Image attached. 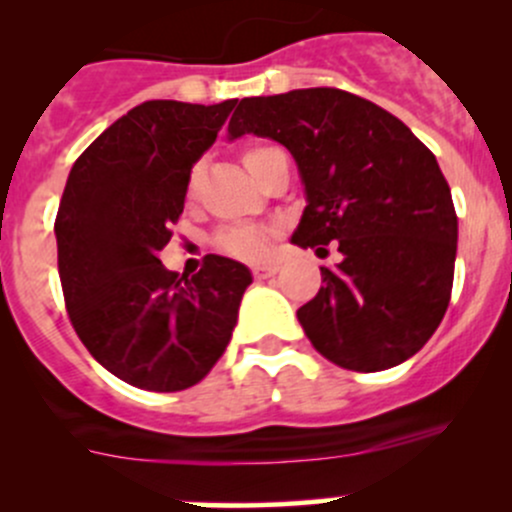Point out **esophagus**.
<instances>
[{
	"instance_id": "1",
	"label": "esophagus",
	"mask_w": 512,
	"mask_h": 512,
	"mask_svg": "<svg viewBox=\"0 0 512 512\" xmlns=\"http://www.w3.org/2000/svg\"><path fill=\"white\" fill-rule=\"evenodd\" d=\"M252 275H255V280H270L272 275H277V265H255Z\"/></svg>"
}]
</instances>
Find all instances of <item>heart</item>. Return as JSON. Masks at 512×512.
Here are the masks:
<instances>
[{
  "mask_svg": "<svg viewBox=\"0 0 512 512\" xmlns=\"http://www.w3.org/2000/svg\"><path fill=\"white\" fill-rule=\"evenodd\" d=\"M272 148L265 146H247L242 151V163L245 168L255 175L257 165L260 160L270 153ZM200 178V168L195 165L188 175V188L193 190L198 185ZM272 227L270 225H255V223H240V225H227L223 230L215 235V247L227 257H235V260H245V262H255L265 255L267 245H270V237H272Z\"/></svg>",
  "mask_w": 512,
  "mask_h": 512,
  "instance_id": "heart-1",
  "label": "heart"
}]
</instances>
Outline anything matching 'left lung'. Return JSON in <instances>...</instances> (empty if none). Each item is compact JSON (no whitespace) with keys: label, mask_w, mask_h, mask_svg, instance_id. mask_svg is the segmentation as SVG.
<instances>
[{"label":"left lung","mask_w":512,"mask_h":512,"mask_svg":"<svg viewBox=\"0 0 512 512\" xmlns=\"http://www.w3.org/2000/svg\"><path fill=\"white\" fill-rule=\"evenodd\" d=\"M255 133L292 153L307 208L299 247L337 242L317 297L297 309L312 347L342 369L411 359L451 302L458 218L436 156L409 126L342 89H297L237 103L230 141Z\"/></svg>","instance_id":"obj_1"}]
</instances>
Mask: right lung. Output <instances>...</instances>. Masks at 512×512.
<instances>
[{
    "mask_svg": "<svg viewBox=\"0 0 512 512\" xmlns=\"http://www.w3.org/2000/svg\"><path fill=\"white\" fill-rule=\"evenodd\" d=\"M235 103H141L81 153L66 180L54 223L66 312L98 364L138 389L203 381L230 344L252 282L230 257L205 255L193 277L158 260L183 213L190 170Z\"/></svg>",
    "mask_w": 512,
    "mask_h": 512,
    "instance_id": "right-lung-1",
    "label": "right lung"
}]
</instances>
